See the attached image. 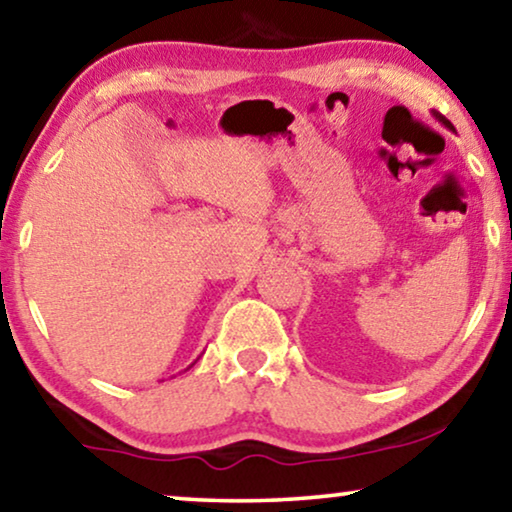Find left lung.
<instances>
[{
	"label": "left lung",
	"instance_id": "obj_1",
	"mask_svg": "<svg viewBox=\"0 0 512 512\" xmlns=\"http://www.w3.org/2000/svg\"><path fill=\"white\" fill-rule=\"evenodd\" d=\"M441 121H444V117H441ZM444 124H446V126H451V124H448V121H444ZM451 128H453V126H451Z\"/></svg>",
	"mask_w": 512,
	"mask_h": 512
}]
</instances>
